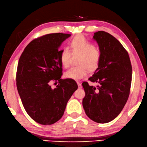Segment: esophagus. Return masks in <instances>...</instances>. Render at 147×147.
Instances as JSON below:
<instances>
[{
    "label": "esophagus",
    "mask_w": 147,
    "mask_h": 147,
    "mask_svg": "<svg viewBox=\"0 0 147 147\" xmlns=\"http://www.w3.org/2000/svg\"><path fill=\"white\" fill-rule=\"evenodd\" d=\"M77 85H78L79 88H82V84H81V83H80L79 82H77Z\"/></svg>",
    "instance_id": "esophagus-1"
}]
</instances>
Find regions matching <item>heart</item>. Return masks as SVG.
Instances as JSON below:
<instances>
[{"label":"heart","mask_w":147,"mask_h":147,"mask_svg":"<svg viewBox=\"0 0 147 147\" xmlns=\"http://www.w3.org/2000/svg\"><path fill=\"white\" fill-rule=\"evenodd\" d=\"M70 47L73 54H81L77 66L70 68L65 73L66 78L79 80L87 76L88 68L95 70L98 68L101 59V52L95 47L93 44L84 36L77 35L70 41ZM71 54L68 48L60 51V61L62 65L67 68L70 65Z\"/></svg>","instance_id":"1"}]
</instances>
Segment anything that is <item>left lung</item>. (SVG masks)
Returning a JSON list of instances; mask_svg holds the SVG:
<instances>
[{
    "label": "left lung",
    "instance_id": "1",
    "mask_svg": "<svg viewBox=\"0 0 147 147\" xmlns=\"http://www.w3.org/2000/svg\"><path fill=\"white\" fill-rule=\"evenodd\" d=\"M101 52L98 68L88 80L97 87L82 82L85 96L82 106L86 115L99 123H106L117 117L128 100L132 81V65L129 54L109 33H94Z\"/></svg>",
    "mask_w": 147,
    "mask_h": 147
}]
</instances>
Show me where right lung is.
Masks as SVG:
<instances>
[{"label":"right lung","mask_w":147,"mask_h":147,"mask_svg":"<svg viewBox=\"0 0 147 147\" xmlns=\"http://www.w3.org/2000/svg\"><path fill=\"white\" fill-rule=\"evenodd\" d=\"M71 34L53 33L36 38L27 45L18 61L16 87L22 104L33 120L52 125L64 114L68 100L78 86L63 75L59 47ZM59 84L52 89L50 84Z\"/></svg>","instance_id":"right-lung-1"}]
</instances>
